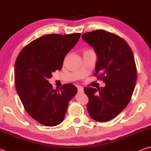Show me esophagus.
<instances>
[{
	"mask_svg": "<svg viewBox=\"0 0 151 151\" xmlns=\"http://www.w3.org/2000/svg\"><path fill=\"white\" fill-rule=\"evenodd\" d=\"M78 93H83L84 88L82 86H78Z\"/></svg>",
	"mask_w": 151,
	"mask_h": 151,
	"instance_id": "obj_1",
	"label": "esophagus"
}]
</instances>
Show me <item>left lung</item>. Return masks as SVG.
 I'll return each mask as SVG.
<instances>
[{
    "label": "left lung",
    "mask_w": 151,
    "mask_h": 151,
    "mask_svg": "<svg viewBox=\"0 0 151 151\" xmlns=\"http://www.w3.org/2000/svg\"><path fill=\"white\" fill-rule=\"evenodd\" d=\"M82 38L96 54L94 75L100 73L97 78L106 84L98 90L85 88L89 99L86 108L93 119L109 121L126 108L133 93L137 80L133 53L125 40L103 30L86 32Z\"/></svg>",
    "instance_id": "obj_1"
}]
</instances>
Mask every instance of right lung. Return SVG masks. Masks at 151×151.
Listing matches in <instances>:
<instances>
[{"label":"right lung","instance_id":"obj_1","mask_svg":"<svg viewBox=\"0 0 151 151\" xmlns=\"http://www.w3.org/2000/svg\"><path fill=\"white\" fill-rule=\"evenodd\" d=\"M80 37V33L42 36L27 45L17 58L14 81L18 95L28 114L45 126L54 127L63 121L69 101L77 93L72 84L55 90L48 79L62 68L65 56Z\"/></svg>","mask_w":151,"mask_h":151}]
</instances>
